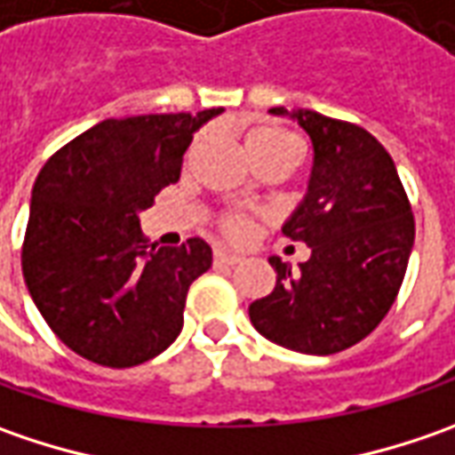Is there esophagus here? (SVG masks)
Segmentation results:
<instances>
[{
    "label": "esophagus",
    "mask_w": 455,
    "mask_h": 455,
    "mask_svg": "<svg viewBox=\"0 0 455 455\" xmlns=\"http://www.w3.org/2000/svg\"><path fill=\"white\" fill-rule=\"evenodd\" d=\"M243 258L235 253H228V251H215V263L218 266H235V263H240Z\"/></svg>",
    "instance_id": "1"
}]
</instances>
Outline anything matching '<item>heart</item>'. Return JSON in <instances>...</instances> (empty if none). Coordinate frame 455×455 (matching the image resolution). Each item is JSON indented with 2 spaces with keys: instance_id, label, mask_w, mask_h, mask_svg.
Segmentation results:
<instances>
[{
  "instance_id": "1",
  "label": "heart",
  "mask_w": 455,
  "mask_h": 455,
  "mask_svg": "<svg viewBox=\"0 0 455 455\" xmlns=\"http://www.w3.org/2000/svg\"><path fill=\"white\" fill-rule=\"evenodd\" d=\"M200 147V139L195 141L192 151ZM245 149L251 154L255 164L266 162V159H283V162H293L296 156V141L289 132L278 129V126H258L245 136ZM218 230L230 240H245L253 230V220L245 212H222L218 218Z\"/></svg>"
}]
</instances>
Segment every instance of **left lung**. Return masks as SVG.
I'll return each mask as SVG.
<instances>
[{
	"mask_svg": "<svg viewBox=\"0 0 455 455\" xmlns=\"http://www.w3.org/2000/svg\"><path fill=\"white\" fill-rule=\"evenodd\" d=\"M271 114L296 118L314 147L308 192L283 225L311 258L299 271L268 258L275 289L248 314L286 349L337 355L375 331L395 304L415 240L411 202L393 156L362 126L308 108Z\"/></svg>",
	"mask_w": 455,
	"mask_h": 455,
	"instance_id": "left-lung-1",
	"label": "left lung"
}]
</instances>
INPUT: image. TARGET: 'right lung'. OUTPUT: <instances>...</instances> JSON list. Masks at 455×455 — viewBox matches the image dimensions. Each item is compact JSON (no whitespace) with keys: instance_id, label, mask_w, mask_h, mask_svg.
Listing matches in <instances>:
<instances>
[{"instance_id":"add662e5","label":"right lung","mask_w":455,"mask_h":455,"mask_svg":"<svg viewBox=\"0 0 455 455\" xmlns=\"http://www.w3.org/2000/svg\"><path fill=\"white\" fill-rule=\"evenodd\" d=\"M220 114L106 118L37 174L22 273L47 326L80 357L124 370L180 337L187 291L212 251L200 237L147 251L139 212L180 180L192 133Z\"/></svg>"}]
</instances>
